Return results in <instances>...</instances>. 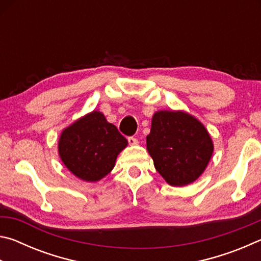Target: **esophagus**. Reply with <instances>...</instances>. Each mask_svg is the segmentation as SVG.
<instances>
[{"label":"esophagus","instance_id":"1","mask_svg":"<svg viewBox=\"0 0 261 261\" xmlns=\"http://www.w3.org/2000/svg\"><path fill=\"white\" fill-rule=\"evenodd\" d=\"M127 141H129V144L131 145V146L138 145V139L135 138V137H129V138H127Z\"/></svg>","mask_w":261,"mask_h":261}]
</instances>
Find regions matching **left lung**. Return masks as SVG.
<instances>
[{"mask_svg":"<svg viewBox=\"0 0 261 261\" xmlns=\"http://www.w3.org/2000/svg\"><path fill=\"white\" fill-rule=\"evenodd\" d=\"M146 145L158 173L173 187H184L199 177L214 149L206 127L180 110L153 115Z\"/></svg>","mask_w":261,"mask_h":261,"instance_id":"8db88e82","label":"left lung"}]
</instances>
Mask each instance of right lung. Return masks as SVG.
Masks as SVG:
<instances>
[{"instance_id": "add662e5", "label": "right lung", "mask_w": 261, "mask_h": 261, "mask_svg": "<svg viewBox=\"0 0 261 261\" xmlns=\"http://www.w3.org/2000/svg\"><path fill=\"white\" fill-rule=\"evenodd\" d=\"M127 145L117 127L94 110L64 129L59 154L65 167L86 182H96L113 170L116 158Z\"/></svg>"}]
</instances>
